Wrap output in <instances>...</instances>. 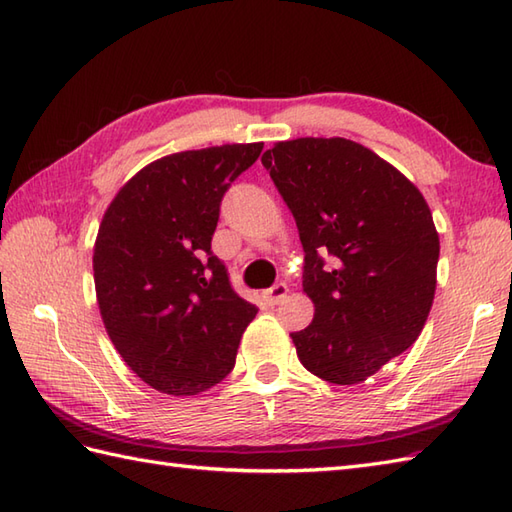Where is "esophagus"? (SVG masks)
I'll return each mask as SVG.
<instances>
[{
    "instance_id": "obj_1",
    "label": "esophagus",
    "mask_w": 512,
    "mask_h": 512,
    "mask_svg": "<svg viewBox=\"0 0 512 512\" xmlns=\"http://www.w3.org/2000/svg\"><path fill=\"white\" fill-rule=\"evenodd\" d=\"M286 295H288V286L284 284V281H279V284H275L273 288H268L264 292V299H266L268 306H277L279 301L286 299Z\"/></svg>"
}]
</instances>
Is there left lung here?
Here are the masks:
<instances>
[{"label":"left lung","mask_w":512,"mask_h":512,"mask_svg":"<svg viewBox=\"0 0 512 512\" xmlns=\"http://www.w3.org/2000/svg\"><path fill=\"white\" fill-rule=\"evenodd\" d=\"M262 165L306 253L314 319L290 334L299 361L328 383H363L427 323L440 257L429 204L396 167L347 138L286 140Z\"/></svg>","instance_id":"8db88e82"}]
</instances>
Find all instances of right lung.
Returning <instances> with one entry per match:
<instances>
[{"label":"right lung","mask_w":512,"mask_h":512,"mask_svg":"<svg viewBox=\"0 0 512 512\" xmlns=\"http://www.w3.org/2000/svg\"><path fill=\"white\" fill-rule=\"evenodd\" d=\"M262 149L160 158L127 180L103 215L92 262L105 330L129 369L162 394L195 396L220 383L255 319L211 239L224 193Z\"/></svg>","instance_id":"obj_1"}]
</instances>
